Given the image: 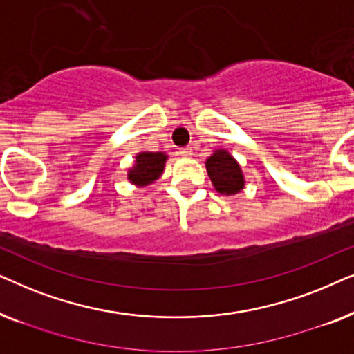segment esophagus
I'll return each instance as SVG.
<instances>
[{
	"label": "esophagus",
	"instance_id": "34e87169",
	"mask_svg": "<svg viewBox=\"0 0 354 354\" xmlns=\"http://www.w3.org/2000/svg\"><path fill=\"white\" fill-rule=\"evenodd\" d=\"M178 154H180V156H192L193 151H192L190 147H185V148L178 149Z\"/></svg>",
	"mask_w": 354,
	"mask_h": 354
}]
</instances>
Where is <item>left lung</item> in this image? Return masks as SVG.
<instances>
[{
    "mask_svg": "<svg viewBox=\"0 0 354 354\" xmlns=\"http://www.w3.org/2000/svg\"><path fill=\"white\" fill-rule=\"evenodd\" d=\"M206 171L209 176L212 187L217 193L232 196L245 188V176L239 161L232 156L229 149H214L206 159Z\"/></svg>",
    "mask_w": 354,
    "mask_h": 354,
    "instance_id": "1",
    "label": "left lung"
}]
</instances>
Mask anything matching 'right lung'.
<instances>
[{
    "label": "right lung",
    "mask_w": 354,
    "mask_h": 354,
    "mask_svg": "<svg viewBox=\"0 0 354 354\" xmlns=\"http://www.w3.org/2000/svg\"><path fill=\"white\" fill-rule=\"evenodd\" d=\"M167 154L162 151H140L135 154L132 167L127 171V180L135 187H148L162 176Z\"/></svg>",
    "instance_id": "right-lung-1"
}]
</instances>
